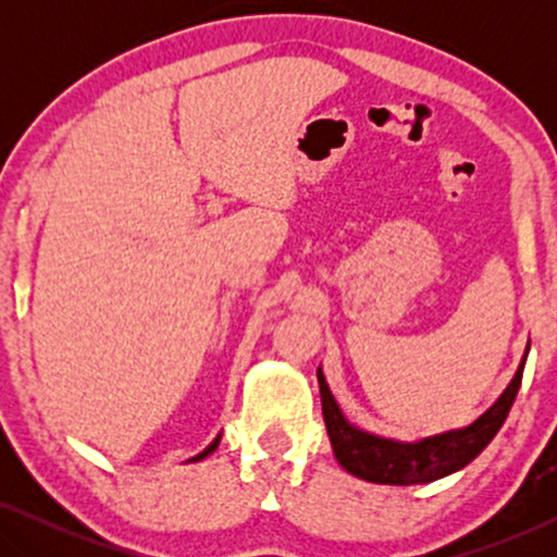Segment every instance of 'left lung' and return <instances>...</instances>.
<instances>
[{
  "label": "left lung",
  "mask_w": 557,
  "mask_h": 557,
  "mask_svg": "<svg viewBox=\"0 0 557 557\" xmlns=\"http://www.w3.org/2000/svg\"><path fill=\"white\" fill-rule=\"evenodd\" d=\"M528 352H524L512 383L507 385V391L499 395V400L494 403L484 416H479L474 423L467 425V429L438 433V436L421 438L416 441V444L380 438L349 425L345 421V416H342L337 400L332 398L330 385H326L322 370H317L326 433H330L334 456H337L339 467L349 471V474L368 479V482L395 486L429 484L436 482L441 476H448L454 474V471L463 469L490 446V441L497 436L502 423H505L509 408H512V403L517 398V391H520Z\"/></svg>",
  "instance_id": "8db88e82"
}]
</instances>
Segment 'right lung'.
<instances>
[{"mask_svg":"<svg viewBox=\"0 0 557 557\" xmlns=\"http://www.w3.org/2000/svg\"><path fill=\"white\" fill-rule=\"evenodd\" d=\"M218 444H220V436H218L215 441H212V444H210L208 448H205V451H202V454H197V456H195V459H189V461H200V459H205V456H208V454H212V451H215V448H218Z\"/></svg>","mask_w":557,"mask_h":557,"instance_id":"right-lung-1","label":"right lung"}]
</instances>
